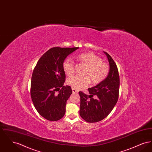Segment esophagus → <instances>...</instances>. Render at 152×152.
Masks as SVG:
<instances>
[{"label": "esophagus", "instance_id": "obj_1", "mask_svg": "<svg viewBox=\"0 0 152 152\" xmlns=\"http://www.w3.org/2000/svg\"><path fill=\"white\" fill-rule=\"evenodd\" d=\"M72 90L73 93H74V94H77L78 93V91L76 89H73V88H72Z\"/></svg>", "mask_w": 152, "mask_h": 152}]
</instances>
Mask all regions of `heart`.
<instances>
[{
	"label": "heart",
	"mask_w": 152,
	"mask_h": 152,
	"mask_svg": "<svg viewBox=\"0 0 152 152\" xmlns=\"http://www.w3.org/2000/svg\"><path fill=\"white\" fill-rule=\"evenodd\" d=\"M77 59L84 65L87 66L84 75L86 76H74L68 80V84L72 88L79 90L88 86L91 81L93 84L100 83L108 75L109 66L102 61L101 58L92 52H87L81 54ZM64 71L68 76H72L75 71L74 62L71 58H66L63 63Z\"/></svg>",
	"instance_id": "heart-1"
}]
</instances>
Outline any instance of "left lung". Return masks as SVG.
<instances>
[{
  "mask_svg": "<svg viewBox=\"0 0 152 152\" xmlns=\"http://www.w3.org/2000/svg\"><path fill=\"white\" fill-rule=\"evenodd\" d=\"M104 52L109 63L107 77L97 86L88 88L89 95L79 92L80 115L88 123L99 122L107 117L118 99L120 77L117 65L108 53Z\"/></svg>",
  "mask_w": 152,
  "mask_h": 152,
  "instance_id": "1",
  "label": "left lung"
}]
</instances>
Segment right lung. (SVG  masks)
<instances>
[{
	"label": "right lung",
	"instance_id": "add662e5",
	"mask_svg": "<svg viewBox=\"0 0 152 152\" xmlns=\"http://www.w3.org/2000/svg\"><path fill=\"white\" fill-rule=\"evenodd\" d=\"M78 48H52L40 58L33 71L31 99L37 112L49 121H58L65 115L66 101L72 91L70 86H63L65 74L63 63Z\"/></svg>",
	"mask_w": 152,
	"mask_h": 152
}]
</instances>
